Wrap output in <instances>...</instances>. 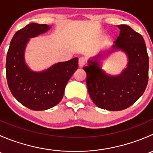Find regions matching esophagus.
I'll return each mask as SVG.
<instances>
[{"mask_svg": "<svg viewBox=\"0 0 153 153\" xmlns=\"http://www.w3.org/2000/svg\"><path fill=\"white\" fill-rule=\"evenodd\" d=\"M86 62V60L84 57H81V58H79V59H78V65H79L80 67H84V66L85 65Z\"/></svg>", "mask_w": 153, "mask_h": 153, "instance_id": "obj_1", "label": "esophagus"}]
</instances>
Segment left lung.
Segmentation results:
<instances>
[{
	"instance_id": "left-lung-1",
	"label": "left lung",
	"mask_w": 153,
	"mask_h": 153,
	"mask_svg": "<svg viewBox=\"0 0 153 153\" xmlns=\"http://www.w3.org/2000/svg\"><path fill=\"white\" fill-rule=\"evenodd\" d=\"M118 27L121 32L113 48L122 49L129 58L122 73L106 75L95 61H89V65L84 67L91 99L98 107L109 111L123 110L132 105L144 92L149 78V58L143 37L129 26Z\"/></svg>"
}]
</instances>
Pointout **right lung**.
<instances>
[{
    "label": "right lung",
    "mask_w": 153,
    "mask_h": 153,
    "mask_svg": "<svg viewBox=\"0 0 153 153\" xmlns=\"http://www.w3.org/2000/svg\"><path fill=\"white\" fill-rule=\"evenodd\" d=\"M47 24L32 23L12 38L7 55L6 74L12 95L21 104L35 111L50 109L63 98L68 81L78 67V58L59 62L41 72H34L24 62L29 38L49 29Z\"/></svg>",
    "instance_id": "1"
}]
</instances>
